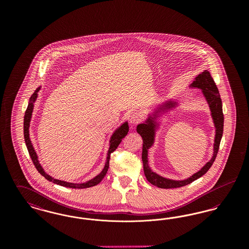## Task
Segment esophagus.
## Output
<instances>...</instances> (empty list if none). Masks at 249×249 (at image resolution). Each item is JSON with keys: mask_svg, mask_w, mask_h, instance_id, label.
Returning <instances> with one entry per match:
<instances>
[{"mask_svg": "<svg viewBox=\"0 0 249 249\" xmlns=\"http://www.w3.org/2000/svg\"><path fill=\"white\" fill-rule=\"evenodd\" d=\"M142 120V115L140 112H133L132 114H130V123L132 125H137L139 123H141Z\"/></svg>", "mask_w": 249, "mask_h": 249, "instance_id": "1", "label": "esophagus"}]
</instances>
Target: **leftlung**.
I'll return each instance as SVG.
<instances>
[{"instance_id":"8db88e82","label":"left lung","mask_w":249,"mask_h":249,"mask_svg":"<svg viewBox=\"0 0 249 249\" xmlns=\"http://www.w3.org/2000/svg\"><path fill=\"white\" fill-rule=\"evenodd\" d=\"M192 87H196L202 89V93L205 96L207 103L209 104V107L212 113L213 123L215 126V138H214V144H213V155L210 161H208L205 165L201 168L199 172L191 176L190 178L181 181H175L171 179L161 178L157 174L153 173L148 166L147 161V149L152 145L154 141V128L155 124L151 119L147 120L146 124H139L137 126V132L142 136V160L143 164V172L145 178L148 180L149 183L154 185L160 189H176L187 186L196 179L201 178L213 165V161L216 158V155L219 149V144L223 134V126H224V115L222 111V102L220 99V95L218 92L217 87L213 81V77L211 76L210 72L204 71L199 74L195 81L191 84ZM172 103L167 107H172Z\"/></svg>"}]
</instances>
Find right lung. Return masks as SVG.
I'll use <instances>...</instances> for the list:
<instances>
[{"mask_svg": "<svg viewBox=\"0 0 249 249\" xmlns=\"http://www.w3.org/2000/svg\"><path fill=\"white\" fill-rule=\"evenodd\" d=\"M39 90V89H37L36 90V92L34 94L31 96V99H30V103L28 105V107L26 109V112H25V116H24V139H25V142H26V146H27V149L29 151V154L30 157L34 162V164L36 166V170L46 178L47 180H49L57 185L59 186H62V187H66V188H71V189H87V188H90V187H93L98 185L104 178L106 177L107 175V171H108V168H109V160H110V155L111 153H113L119 146V143L122 141V139L128 134V131H129V125L127 122H125L119 129L116 130V132L112 135L111 137V140H110V147H109V150H108V154H107V163L106 166L104 168V170L101 172L100 175H98L96 178L86 182V183H81V184H73V183H68V182H65V181H61V180H58V179H54L53 178H51L50 176H48V174L45 173L44 169L42 168V166L40 165L39 161H38V158H37V155L36 152L35 151V148L32 144V142L30 140V136H29V127H30V121H31V118H32V113H33V109H34V103L37 98V91Z\"/></svg>", "mask_w": 249, "mask_h": 249, "instance_id": "right-lung-1", "label": "right lung"}]
</instances>
